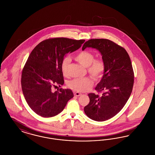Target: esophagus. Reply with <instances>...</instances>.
Here are the masks:
<instances>
[{
    "label": "esophagus",
    "mask_w": 155,
    "mask_h": 155,
    "mask_svg": "<svg viewBox=\"0 0 155 155\" xmlns=\"http://www.w3.org/2000/svg\"><path fill=\"white\" fill-rule=\"evenodd\" d=\"M81 93H80V92H74V95L76 96H81Z\"/></svg>",
    "instance_id": "obj_1"
}]
</instances>
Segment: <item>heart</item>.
Masks as SVG:
<instances>
[{
	"instance_id": "obj_1",
	"label": "heart",
	"mask_w": 155,
	"mask_h": 155,
	"mask_svg": "<svg viewBox=\"0 0 155 155\" xmlns=\"http://www.w3.org/2000/svg\"><path fill=\"white\" fill-rule=\"evenodd\" d=\"M75 60L82 66L87 67V71L95 80L98 81L102 78L105 71L106 65L102 59H95V54L88 51H82L74 56ZM70 59L66 57L61 63L62 73L67 76L68 74V65ZM94 84L93 80L87 77L82 78H75L67 83L70 88L79 92H84L89 91Z\"/></svg>"
}]
</instances>
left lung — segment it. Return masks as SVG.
Instances as JSON below:
<instances>
[{
	"label": "left lung",
	"mask_w": 155,
	"mask_h": 155,
	"mask_svg": "<svg viewBox=\"0 0 155 155\" xmlns=\"http://www.w3.org/2000/svg\"><path fill=\"white\" fill-rule=\"evenodd\" d=\"M96 49L101 53L106 68L95 89L99 96L89 94V103L84 107L89 118L103 121L116 116L123 108L133 91L134 74L130 56L125 49L106 39H91L82 48Z\"/></svg>",
	"instance_id": "left-lung-1"
}]
</instances>
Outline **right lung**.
<instances>
[{
	"instance_id": "right-lung-1",
	"label": "right lung",
	"mask_w": 155,
	"mask_h": 155,
	"mask_svg": "<svg viewBox=\"0 0 155 155\" xmlns=\"http://www.w3.org/2000/svg\"><path fill=\"white\" fill-rule=\"evenodd\" d=\"M85 40L66 38H50L35 46L22 70L21 88L30 108L43 117L61 112L74 97L70 89L52 91L53 87L64 84L61 63L66 54L78 49Z\"/></svg>"
}]
</instances>
